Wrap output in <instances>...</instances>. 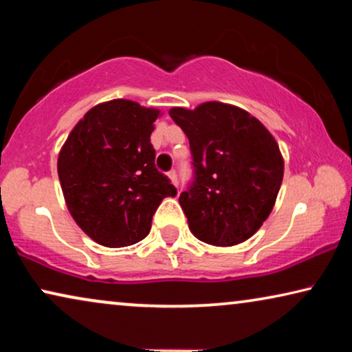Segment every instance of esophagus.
I'll use <instances>...</instances> for the list:
<instances>
[{
    "mask_svg": "<svg viewBox=\"0 0 352 352\" xmlns=\"http://www.w3.org/2000/svg\"><path fill=\"white\" fill-rule=\"evenodd\" d=\"M168 177H170L173 184H175V186L177 187V175H176V171H175V170H171L170 173H168Z\"/></svg>",
    "mask_w": 352,
    "mask_h": 352,
    "instance_id": "1",
    "label": "esophagus"
}]
</instances>
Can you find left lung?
Masks as SVG:
<instances>
[{"label": "left lung", "mask_w": 352, "mask_h": 352, "mask_svg": "<svg viewBox=\"0 0 352 352\" xmlns=\"http://www.w3.org/2000/svg\"><path fill=\"white\" fill-rule=\"evenodd\" d=\"M170 117L190 144L194 181L179 195L190 232L232 247L261 228L276 204L283 158L266 126L247 110L211 100Z\"/></svg>", "instance_id": "8db88e82"}]
</instances>
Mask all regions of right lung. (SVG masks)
<instances>
[{"label":"right lung","mask_w":352,"mask_h":352,"mask_svg":"<svg viewBox=\"0 0 352 352\" xmlns=\"http://www.w3.org/2000/svg\"><path fill=\"white\" fill-rule=\"evenodd\" d=\"M158 115V109L126 99L98 104L60 148L57 173L67 208L99 245L141 242L162 200L177 194L155 168L151 134Z\"/></svg>","instance_id":"right-lung-1"}]
</instances>
